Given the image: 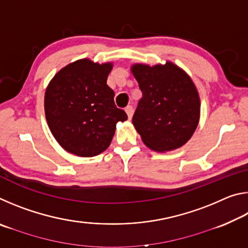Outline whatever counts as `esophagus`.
<instances>
[{
    "label": "esophagus",
    "mask_w": 248,
    "mask_h": 248,
    "mask_svg": "<svg viewBox=\"0 0 248 248\" xmlns=\"http://www.w3.org/2000/svg\"><path fill=\"white\" fill-rule=\"evenodd\" d=\"M124 110H125V112H127L128 118L131 119L132 118V115H133V107L132 106H127V107H125Z\"/></svg>",
    "instance_id": "1"
}]
</instances>
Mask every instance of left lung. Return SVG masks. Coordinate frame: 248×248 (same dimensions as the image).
Masks as SVG:
<instances>
[{"label":"left lung","mask_w":248,"mask_h":248,"mask_svg":"<svg viewBox=\"0 0 248 248\" xmlns=\"http://www.w3.org/2000/svg\"><path fill=\"white\" fill-rule=\"evenodd\" d=\"M131 71L142 92L132 123L143 143L158 152L183 146L199 123L200 99L194 82L171 62L134 64Z\"/></svg>","instance_id":"1"}]
</instances>
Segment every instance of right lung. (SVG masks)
Returning <instances> with one entry per match:
<instances>
[{
	"label": "right lung",
	"mask_w": 248,
	"mask_h": 248,
	"mask_svg": "<svg viewBox=\"0 0 248 248\" xmlns=\"http://www.w3.org/2000/svg\"><path fill=\"white\" fill-rule=\"evenodd\" d=\"M112 63L82 59L54 75L45 94V114L51 133L65 151L91 157L104 152L118 121L128 119L115 105L107 85Z\"/></svg>",
	"instance_id": "add662e5"
}]
</instances>
